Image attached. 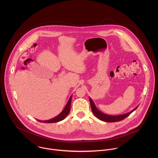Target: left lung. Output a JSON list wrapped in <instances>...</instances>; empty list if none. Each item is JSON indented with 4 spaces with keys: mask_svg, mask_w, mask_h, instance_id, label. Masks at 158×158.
Returning <instances> with one entry per match:
<instances>
[{
    "mask_svg": "<svg viewBox=\"0 0 158 158\" xmlns=\"http://www.w3.org/2000/svg\"><path fill=\"white\" fill-rule=\"evenodd\" d=\"M89 101H90V106H91V109H92V113L95 115V117H97L98 118H99L100 120H102V121H105V122H118V121L122 120L125 118H126L128 115H130L138 107V106L135 107L133 110H132L130 113H127V114H123V115H120L113 116V115H107L106 114H104V113L100 112L95 107L94 102L91 100L90 98H89Z\"/></svg>",
    "mask_w": 158,
    "mask_h": 158,
    "instance_id": "8db88e82",
    "label": "left lung"
}]
</instances>
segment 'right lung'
Listing matches in <instances>:
<instances>
[{
    "mask_svg": "<svg viewBox=\"0 0 158 158\" xmlns=\"http://www.w3.org/2000/svg\"><path fill=\"white\" fill-rule=\"evenodd\" d=\"M71 100H72V96H70V97L69 98L68 103H67L65 108L64 109V110L56 117H55L50 120H44V121H42V120H37L40 122H44V123H55V122H58L61 120H63V119H64L66 118V117L68 115V114L70 112Z\"/></svg>",
    "mask_w": 158,
    "mask_h": 158,
    "instance_id": "obj_1",
    "label": "right lung"
}]
</instances>
